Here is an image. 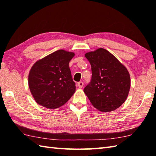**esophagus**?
Masks as SVG:
<instances>
[{"mask_svg": "<svg viewBox=\"0 0 156 156\" xmlns=\"http://www.w3.org/2000/svg\"><path fill=\"white\" fill-rule=\"evenodd\" d=\"M84 85V83L83 81H80L77 83V86L79 87V88H82Z\"/></svg>", "mask_w": 156, "mask_h": 156, "instance_id": "1", "label": "esophagus"}]
</instances>
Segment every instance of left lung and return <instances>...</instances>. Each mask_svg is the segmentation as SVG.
<instances>
[{
	"instance_id": "1",
	"label": "left lung",
	"mask_w": 156,
	"mask_h": 156,
	"mask_svg": "<svg viewBox=\"0 0 156 156\" xmlns=\"http://www.w3.org/2000/svg\"><path fill=\"white\" fill-rule=\"evenodd\" d=\"M85 57L91 65L92 78L84 88V93L99 111H115L128 96L131 85L128 71L105 49L88 52Z\"/></svg>"
}]
</instances>
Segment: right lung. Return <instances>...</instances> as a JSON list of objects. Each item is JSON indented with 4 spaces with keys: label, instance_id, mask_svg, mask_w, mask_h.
Returning <instances> with one entry per match:
<instances>
[{
    "label": "right lung",
    "instance_id": "1",
    "mask_svg": "<svg viewBox=\"0 0 156 156\" xmlns=\"http://www.w3.org/2000/svg\"><path fill=\"white\" fill-rule=\"evenodd\" d=\"M75 54L62 49L48 55L33 65L29 75V86L35 101L48 108L66 103L75 91L69 67Z\"/></svg>",
    "mask_w": 156,
    "mask_h": 156
}]
</instances>
